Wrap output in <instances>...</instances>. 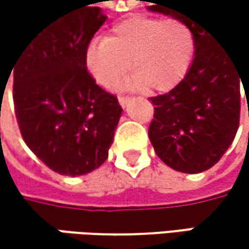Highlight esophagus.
<instances>
[{"mask_svg":"<svg viewBox=\"0 0 249 249\" xmlns=\"http://www.w3.org/2000/svg\"><path fill=\"white\" fill-rule=\"evenodd\" d=\"M129 101H131V96H118V102L121 107H125L126 102H129Z\"/></svg>","mask_w":249,"mask_h":249,"instance_id":"34e87169","label":"esophagus"}]
</instances>
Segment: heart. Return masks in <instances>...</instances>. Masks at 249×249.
<instances>
[{"label": "heart", "mask_w": 249, "mask_h": 249, "mask_svg": "<svg viewBox=\"0 0 249 249\" xmlns=\"http://www.w3.org/2000/svg\"><path fill=\"white\" fill-rule=\"evenodd\" d=\"M193 53V31L184 21L132 16L114 25L109 37L92 40L85 62L98 83L111 88L129 69L131 60L135 73L120 86L166 92L184 77Z\"/></svg>", "instance_id": "obj_1"}]
</instances>
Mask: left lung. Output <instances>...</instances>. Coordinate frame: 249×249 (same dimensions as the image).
<instances>
[{"label": "left lung", "instance_id": "obj_1", "mask_svg": "<svg viewBox=\"0 0 249 249\" xmlns=\"http://www.w3.org/2000/svg\"><path fill=\"white\" fill-rule=\"evenodd\" d=\"M150 11L172 16L190 27L195 59L177 86L150 98L154 120L148 137L157 156L169 167L181 173H202L221 160L235 138L241 82L248 95L249 65L221 46L218 37L192 11L166 1H157Z\"/></svg>", "mask_w": 249, "mask_h": 249}]
</instances>
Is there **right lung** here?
Listing matches in <instances>:
<instances>
[{"mask_svg": "<svg viewBox=\"0 0 249 249\" xmlns=\"http://www.w3.org/2000/svg\"><path fill=\"white\" fill-rule=\"evenodd\" d=\"M105 20L90 4L62 16L28 40L11 69L25 144L63 176H82L104 164L123 112L117 96L96 85L85 62L86 47Z\"/></svg>", "mask_w": 249, "mask_h": 249, "instance_id": "right-lung-1", "label": "right lung"}]
</instances>
